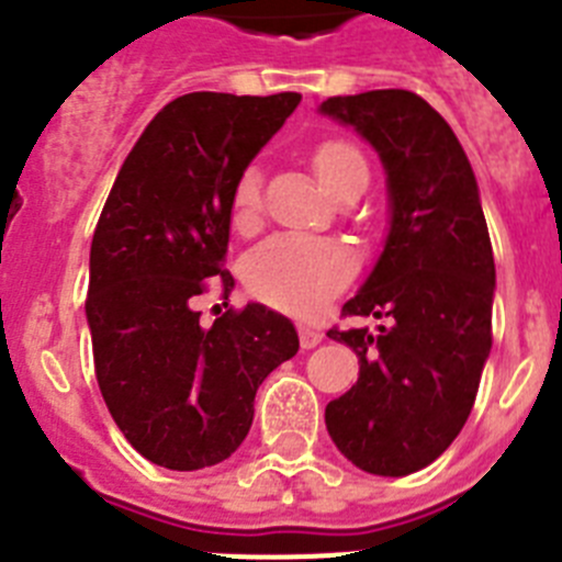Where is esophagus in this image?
I'll return each instance as SVG.
<instances>
[{"label":"esophagus","mask_w":562,"mask_h":562,"mask_svg":"<svg viewBox=\"0 0 562 562\" xmlns=\"http://www.w3.org/2000/svg\"><path fill=\"white\" fill-rule=\"evenodd\" d=\"M297 337H301V346H304V349H315L317 342L324 340V331L315 329V326L310 324H301L297 326Z\"/></svg>","instance_id":"1"}]
</instances>
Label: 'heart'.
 I'll return each instance as SVG.
<instances>
[{
    "mask_svg": "<svg viewBox=\"0 0 562 562\" xmlns=\"http://www.w3.org/2000/svg\"><path fill=\"white\" fill-rule=\"evenodd\" d=\"M317 180L329 193L355 173L369 171L362 154L355 146L340 140L324 143L315 157ZM261 211V177L256 168H247L233 188V225L238 231H250ZM355 272V258L337 241L310 236H270L252 247L245 258L241 276L247 290L276 310L306 315L326 304Z\"/></svg>",
    "mask_w": 562,
    "mask_h": 562,
    "instance_id": "obj_1",
    "label": "heart"
}]
</instances>
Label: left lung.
<instances>
[{"instance_id": "obj_1", "label": "left lung", "mask_w": 562, "mask_h": 562, "mask_svg": "<svg viewBox=\"0 0 562 562\" xmlns=\"http://www.w3.org/2000/svg\"><path fill=\"white\" fill-rule=\"evenodd\" d=\"M385 168L389 233L342 315L386 317L331 329L360 376L326 405V430L371 475H411L453 445L493 349L495 261L479 182L448 121L408 89L329 98Z\"/></svg>"}]
</instances>
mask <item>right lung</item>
<instances>
[{
  "label": "right lung",
  "mask_w": 562,
  "mask_h": 562,
  "mask_svg": "<svg viewBox=\"0 0 562 562\" xmlns=\"http://www.w3.org/2000/svg\"><path fill=\"white\" fill-rule=\"evenodd\" d=\"M297 103V92L177 98L134 143L98 220L87 297L98 385L128 445L168 470L236 453L258 385L301 346L290 317L265 304L211 329L193 310L202 281L222 272L238 177Z\"/></svg>",
  "instance_id": "right-lung-1"
}]
</instances>
